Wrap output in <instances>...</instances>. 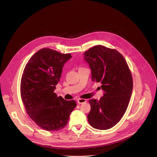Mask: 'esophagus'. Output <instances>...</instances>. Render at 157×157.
Here are the masks:
<instances>
[{"mask_svg": "<svg viewBox=\"0 0 157 157\" xmlns=\"http://www.w3.org/2000/svg\"><path fill=\"white\" fill-rule=\"evenodd\" d=\"M86 102V100L84 99V98H79V99L77 100V103L79 105L82 104V103H85Z\"/></svg>", "mask_w": 157, "mask_h": 157, "instance_id": "esophagus-1", "label": "esophagus"}]
</instances>
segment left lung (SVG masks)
<instances>
[{"label": "left lung", "mask_w": 157, "mask_h": 157, "mask_svg": "<svg viewBox=\"0 0 157 157\" xmlns=\"http://www.w3.org/2000/svg\"><path fill=\"white\" fill-rule=\"evenodd\" d=\"M83 59L91 69L92 81L100 82L104 91L100 100L89 101V123L97 129H109L120 121L128 108L133 89L131 72L118 51L102 45L89 49Z\"/></svg>", "instance_id": "1"}]
</instances>
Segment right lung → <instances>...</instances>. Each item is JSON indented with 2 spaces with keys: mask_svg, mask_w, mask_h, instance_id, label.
Masks as SVG:
<instances>
[{
  "mask_svg": "<svg viewBox=\"0 0 157 157\" xmlns=\"http://www.w3.org/2000/svg\"><path fill=\"white\" fill-rule=\"evenodd\" d=\"M71 57V54L43 48L32 56L23 72L21 94L25 109L38 126L48 131L64 128L76 107L74 100H65L54 92L62 68Z\"/></svg>",
  "mask_w": 157,
  "mask_h": 157,
  "instance_id": "right-lung-1",
  "label": "right lung"
}]
</instances>
